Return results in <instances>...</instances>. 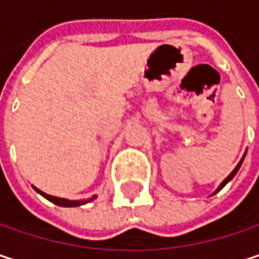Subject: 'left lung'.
I'll return each mask as SVG.
<instances>
[{
    "instance_id": "obj_1",
    "label": "left lung",
    "mask_w": 259,
    "mask_h": 259,
    "mask_svg": "<svg viewBox=\"0 0 259 259\" xmlns=\"http://www.w3.org/2000/svg\"><path fill=\"white\" fill-rule=\"evenodd\" d=\"M244 156H246V154H244ZM244 156H243V159H241V160H240V162H238V165H237V166H235V168H234V171L233 172H231V174H230V176H228V177H227V179H225V180L222 181V183H221V186H219V189H218V190H216V192H219V190H221V189H222V187H224V186H225V184H227V183H228V181L230 180H233V177L234 176H235V174H237V171H238V169H240V166H241V163H243V160H244Z\"/></svg>"
}]
</instances>
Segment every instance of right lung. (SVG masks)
Segmentation results:
<instances>
[{
  "label": "right lung",
  "instance_id": "1",
  "mask_svg": "<svg viewBox=\"0 0 259 259\" xmlns=\"http://www.w3.org/2000/svg\"><path fill=\"white\" fill-rule=\"evenodd\" d=\"M40 195H43L46 199H49L51 202H54V204H57V205H61V207H78V205H82V204H85V202H88V201H93L96 196H93V198H90L88 201L85 199V201H69V199H63V198H57V196H51V195H48V193H45V192H41V190H38L37 187H34Z\"/></svg>",
  "mask_w": 259,
  "mask_h": 259
}]
</instances>
